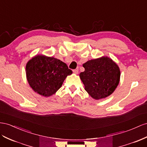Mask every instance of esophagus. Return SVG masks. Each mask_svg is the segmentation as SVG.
<instances>
[{
    "mask_svg": "<svg viewBox=\"0 0 147 147\" xmlns=\"http://www.w3.org/2000/svg\"><path fill=\"white\" fill-rule=\"evenodd\" d=\"M73 72L75 74H77L78 73V69H74V70H73Z\"/></svg>",
    "mask_w": 147,
    "mask_h": 147,
    "instance_id": "1",
    "label": "esophagus"
}]
</instances>
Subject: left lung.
Instances as JSON below:
<instances>
[{
  "instance_id": "left-lung-1",
  "label": "left lung",
  "mask_w": 147,
  "mask_h": 147,
  "mask_svg": "<svg viewBox=\"0 0 147 147\" xmlns=\"http://www.w3.org/2000/svg\"><path fill=\"white\" fill-rule=\"evenodd\" d=\"M85 71L80 74L85 90L95 100L111 94L119 83L121 72L111 59L103 56L83 64Z\"/></svg>"
}]
</instances>
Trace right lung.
<instances>
[{"mask_svg":"<svg viewBox=\"0 0 147 147\" xmlns=\"http://www.w3.org/2000/svg\"><path fill=\"white\" fill-rule=\"evenodd\" d=\"M72 74L65 63L53 57L36 55L27 62L26 78L35 92L45 97L52 96Z\"/></svg>","mask_w":147,"mask_h":147,"instance_id":"add662e5","label":"right lung"}]
</instances>
